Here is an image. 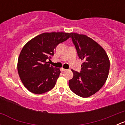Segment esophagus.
I'll use <instances>...</instances> for the list:
<instances>
[{
	"label": "esophagus",
	"instance_id": "1",
	"mask_svg": "<svg viewBox=\"0 0 125 125\" xmlns=\"http://www.w3.org/2000/svg\"><path fill=\"white\" fill-rule=\"evenodd\" d=\"M66 69L62 68H60V71H66Z\"/></svg>",
	"mask_w": 125,
	"mask_h": 125
}]
</instances>
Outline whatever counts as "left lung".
<instances>
[{
    "instance_id": "left-lung-1",
    "label": "left lung",
    "mask_w": 125,
    "mask_h": 125,
    "mask_svg": "<svg viewBox=\"0 0 125 125\" xmlns=\"http://www.w3.org/2000/svg\"><path fill=\"white\" fill-rule=\"evenodd\" d=\"M79 59L83 61L80 73L72 70L73 79L69 80L71 90L82 97H88L103 86L108 78L109 60L103 48L83 34L70 33Z\"/></svg>"
}]
</instances>
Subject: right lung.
Returning <instances> with one entry per match:
<instances>
[{
    "label": "right lung",
    "mask_w": 125,
    "mask_h": 125,
    "mask_svg": "<svg viewBox=\"0 0 125 125\" xmlns=\"http://www.w3.org/2000/svg\"><path fill=\"white\" fill-rule=\"evenodd\" d=\"M70 37L66 32H44L29 41L22 48L17 63L21 81L29 91L41 94L52 89L60 74L49 64L54 49Z\"/></svg>",
    "instance_id": "obj_1"
}]
</instances>
